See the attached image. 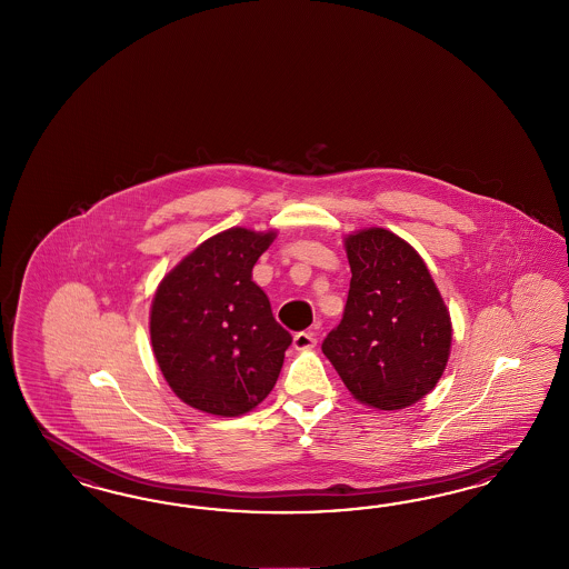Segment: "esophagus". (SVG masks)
<instances>
[{
  "mask_svg": "<svg viewBox=\"0 0 569 569\" xmlns=\"http://www.w3.org/2000/svg\"><path fill=\"white\" fill-rule=\"evenodd\" d=\"M317 340H315V333L312 331H300L293 336V348L296 350H310L315 348Z\"/></svg>",
  "mask_w": 569,
  "mask_h": 569,
  "instance_id": "34e87169",
  "label": "esophagus"
}]
</instances>
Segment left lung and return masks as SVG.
Instances as JSON below:
<instances>
[{"label": "left lung", "mask_w": 569, "mask_h": 569, "mask_svg": "<svg viewBox=\"0 0 569 569\" xmlns=\"http://www.w3.org/2000/svg\"><path fill=\"white\" fill-rule=\"evenodd\" d=\"M350 290L342 323L323 340L350 395L398 411L430 395L450 357L452 323L426 260L383 227L345 238Z\"/></svg>", "instance_id": "obj_1"}]
</instances>
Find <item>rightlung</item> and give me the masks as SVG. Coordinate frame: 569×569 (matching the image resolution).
<instances>
[{
    "label": "right lung",
    "mask_w": 569,
    "mask_h": 569,
    "mask_svg": "<svg viewBox=\"0 0 569 569\" xmlns=\"http://www.w3.org/2000/svg\"><path fill=\"white\" fill-rule=\"evenodd\" d=\"M276 238V229H224L179 260L156 288V362L172 392L202 413H248L279 378L292 336L252 281V267Z\"/></svg>",
    "instance_id": "right-lung-1"
}]
</instances>
